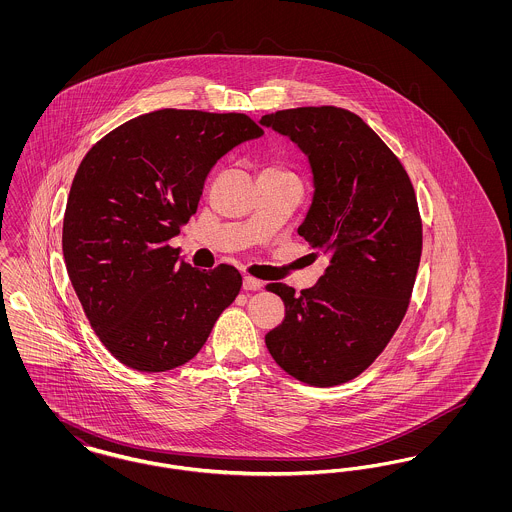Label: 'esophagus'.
Returning a JSON list of instances; mask_svg holds the SVG:
<instances>
[{"label":"esophagus","instance_id":"1","mask_svg":"<svg viewBox=\"0 0 512 512\" xmlns=\"http://www.w3.org/2000/svg\"><path fill=\"white\" fill-rule=\"evenodd\" d=\"M263 288V282L253 278V276H245L244 278V290L247 292H255V290H261Z\"/></svg>","mask_w":512,"mask_h":512}]
</instances>
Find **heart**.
Returning <instances> with one entry per match:
<instances>
[{
  "instance_id": "obj_1",
  "label": "heart",
  "mask_w": 512,
  "mask_h": 512,
  "mask_svg": "<svg viewBox=\"0 0 512 512\" xmlns=\"http://www.w3.org/2000/svg\"><path fill=\"white\" fill-rule=\"evenodd\" d=\"M265 171L270 172H284V174H292V172L288 171V169H284V167H267Z\"/></svg>"
}]
</instances>
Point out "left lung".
<instances>
[{
  "mask_svg": "<svg viewBox=\"0 0 512 512\" xmlns=\"http://www.w3.org/2000/svg\"><path fill=\"white\" fill-rule=\"evenodd\" d=\"M261 124L290 136L315 174V197L299 236L326 253L317 286L282 297L286 317L265 336L272 359L299 382L345 384L386 349L405 317L422 255L413 182L397 155L359 115L295 107Z\"/></svg>",
  "mask_w": 512,
  "mask_h": 512,
  "instance_id": "obj_1",
  "label": "left lung"
}]
</instances>
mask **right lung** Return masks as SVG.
<instances>
[{"label":"right lung","instance_id":"right-lung-1","mask_svg":"<svg viewBox=\"0 0 512 512\" xmlns=\"http://www.w3.org/2000/svg\"><path fill=\"white\" fill-rule=\"evenodd\" d=\"M263 128L244 113L159 109L84 155L63 219V255L94 332L122 365L188 363L242 288L232 265L199 270L169 242L197 211L207 174Z\"/></svg>","mask_w":512,"mask_h":512}]
</instances>
